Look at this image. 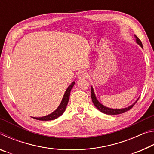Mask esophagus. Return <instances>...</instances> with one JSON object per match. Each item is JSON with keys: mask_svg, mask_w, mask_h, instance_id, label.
<instances>
[{"mask_svg": "<svg viewBox=\"0 0 154 154\" xmlns=\"http://www.w3.org/2000/svg\"><path fill=\"white\" fill-rule=\"evenodd\" d=\"M88 76V74L86 71H81L77 75L78 79H82V78H86Z\"/></svg>", "mask_w": 154, "mask_h": 154, "instance_id": "obj_1", "label": "esophagus"}]
</instances>
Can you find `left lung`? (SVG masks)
<instances>
[{
    "label": "left lung",
    "instance_id": "1",
    "mask_svg": "<svg viewBox=\"0 0 154 154\" xmlns=\"http://www.w3.org/2000/svg\"><path fill=\"white\" fill-rule=\"evenodd\" d=\"M134 37H135V38H136L137 43L139 44V45L143 48V44L141 43V41H140V40L137 37L136 35H134ZM91 97H92V100L96 107L97 108L100 112H102V113H105V114H107V115H118V114L124 113H125V112L129 111L130 109H132V107H133V106L135 105V103H136L137 102V100H139V98H138L137 100L135 101L133 104H132V105H131L129 106H128V107L124 108V109H111V108L106 107V106L102 105V104H101L97 100L92 86L91 87Z\"/></svg>",
    "mask_w": 154,
    "mask_h": 154
}]
</instances>
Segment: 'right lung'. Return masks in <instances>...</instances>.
Returning a JSON list of instances; mask_svg holds the SVG:
<instances>
[{
	"mask_svg": "<svg viewBox=\"0 0 154 154\" xmlns=\"http://www.w3.org/2000/svg\"><path fill=\"white\" fill-rule=\"evenodd\" d=\"M75 83V82H72L71 84L68 87L66 90L65 91V93L63 96V98L62 99L60 104L58 107L57 108L55 111L52 112L51 113L48 115V116L41 117V118H35V117H32V118L35 119H38V120L49 121V120H53V119L58 118V117L62 116L64 112L65 109L66 108L67 104L69 103V100L70 97V93H71V91L72 90V87L74 86Z\"/></svg>",
	"mask_w": 154,
	"mask_h": 154,
	"instance_id": "add662e5",
	"label": "right lung"
}]
</instances>
